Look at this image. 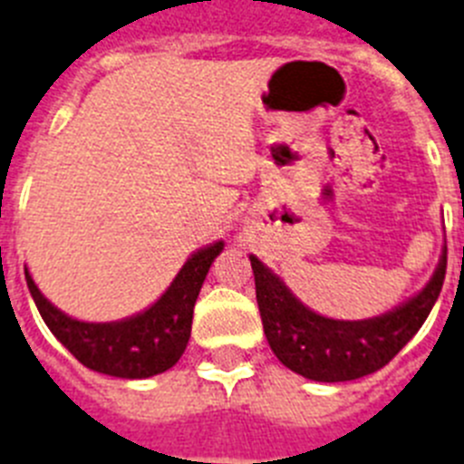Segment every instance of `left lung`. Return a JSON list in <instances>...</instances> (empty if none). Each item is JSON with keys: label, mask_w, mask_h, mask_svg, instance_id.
Returning a JSON list of instances; mask_svg holds the SVG:
<instances>
[{"label": "left lung", "mask_w": 464, "mask_h": 464, "mask_svg": "<svg viewBox=\"0 0 464 464\" xmlns=\"http://www.w3.org/2000/svg\"><path fill=\"white\" fill-rule=\"evenodd\" d=\"M264 334L282 364L304 378L341 382L378 372L416 336L446 277V252L432 280L413 299L373 320H332L305 308L285 282L249 256Z\"/></svg>", "instance_id": "8db88e82"}]
</instances>
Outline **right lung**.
Instances as JSON below:
<instances>
[{"label":"right lung","mask_w":464,"mask_h":464,"mask_svg":"<svg viewBox=\"0 0 464 464\" xmlns=\"http://www.w3.org/2000/svg\"><path fill=\"white\" fill-rule=\"evenodd\" d=\"M224 243L198 249L151 308L121 322L74 320L39 292L27 271L25 280L46 327L83 366L116 378H149L168 372L187 350L193 305Z\"/></svg>","instance_id":"right-lung-1"}]
</instances>
